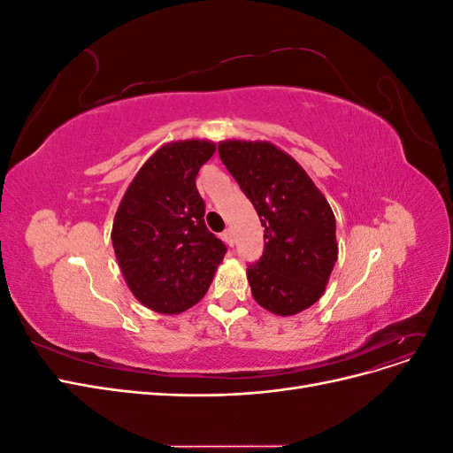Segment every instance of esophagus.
<instances>
[{
    "instance_id": "esophagus-1",
    "label": "esophagus",
    "mask_w": 453,
    "mask_h": 453,
    "mask_svg": "<svg viewBox=\"0 0 453 453\" xmlns=\"http://www.w3.org/2000/svg\"><path fill=\"white\" fill-rule=\"evenodd\" d=\"M223 240L228 243V245H234V232H232L230 228L223 232Z\"/></svg>"
}]
</instances>
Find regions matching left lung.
<instances>
[{"label": "left lung", "instance_id": "left-lung-1", "mask_svg": "<svg viewBox=\"0 0 453 453\" xmlns=\"http://www.w3.org/2000/svg\"><path fill=\"white\" fill-rule=\"evenodd\" d=\"M219 157L265 226V253L248 268L257 304L281 318L310 308L338 258L331 205L306 170L270 142L225 140Z\"/></svg>", "mask_w": 453, "mask_h": 453}]
</instances>
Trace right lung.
<instances>
[{
    "label": "right lung",
    "instance_id": "add662e5",
    "mask_svg": "<svg viewBox=\"0 0 453 453\" xmlns=\"http://www.w3.org/2000/svg\"><path fill=\"white\" fill-rule=\"evenodd\" d=\"M210 140L164 143L135 173L111 230L117 263L132 295L162 315L193 308L208 293L225 243L205 228L196 188Z\"/></svg>",
    "mask_w": 453,
    "mask_h": 453
}]
</instances>
